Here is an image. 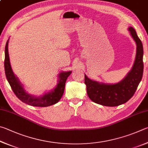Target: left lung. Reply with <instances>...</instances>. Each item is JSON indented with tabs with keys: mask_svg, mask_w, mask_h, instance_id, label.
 <instances>
[{
	"mask_svg": "<svg viewBox=\"0 0 148 148\" xmlns=\"http://www.w3.org/2000/svg\"><path fill=\"white\" fill-rule=\"evenodd\" d=\"M132 38L136 45L135 60L132 69L121 81L116 84H106L90 79L84 74L87 94L92 101L107 107H116L133 97L143 75V45L133 27L128 28Z\"/></svg>",
	"mask_w": 148,
	"mask_h": 148,
	"instance_id": "8db88e82",
	"label": "left lung"
}]
</instances>
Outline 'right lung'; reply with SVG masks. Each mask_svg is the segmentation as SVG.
<instances>
[{
  "label": "right lung",
  "instance_id": "right-lung-1",
  "mask_svg": "<svg viewBox=\"0 0 148 148\" xmlns=\"http://www.w3.org/2000/svg\"><path fill=\"white\" fill-rule=\"evenodd\" d=\"M8 42L9 40L7 41L6 47H5V74H6L8 81L15 95L23 103L31 106H34V107H49L58 103L63 95L65 84H66L67 77L70 75L72 71H62L58 75V81H57L58 83L56 86L51 91L45 92L43 95L36 96V95L28 94L25 91L23 85L12 71L9 58Z\"/></svg>",
  "mask_w": 148,
  "mask_h": 148
}]
</instances>
